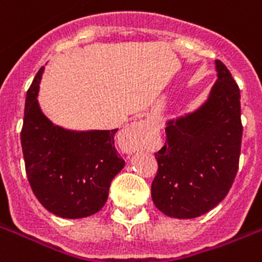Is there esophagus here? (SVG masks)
Wrapping results in <instances>:
<instances>
[{
	"instance_id": "esophagus-1",
	"label": "esophagus",
	"mask_w": 262,
	"mask_h": 262,
	"mask_svg": "<svg viewBox=\"0 0 262 262\" xmlns=\"http://www.w3.org/2000/svg\"><path fill=\"white\" fill-rule=\"evenodd\" d=\"M148 127L149 126H148L146 122L140 121V122H135L127 129H125V132L122 133V138H124L125 148H126L127 152H133V150L137 149L138 142H140L142 136L146 133Z\"/></svg>"
}]
</instances>
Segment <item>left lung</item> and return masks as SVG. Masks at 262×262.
I'll return each mask as SVG.
<instances>
[{"label": "left lung", "instance_id": "obj_1", "mask_svg": "<svg viewBox=\"0 0 262 262\" xmlns=\"http://www.w3.org/2000/svg\"><path fill=\"white\" fill-rule=\"evenodd\" d=\"M218 79L207 101L167 122L165 144L155 157L152 201L172 218H196L225 199L234 182L242 141L241 94L230 71L215 60Z\"/></svg>", "mask_w": 262, "mask_h": 262}]
</instances>
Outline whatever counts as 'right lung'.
<instances>
[{"label": "right lung", "mask_w": 262, "mask_h": 262, "mask_svg": "<svg viewBox=\"0 0 262 262\" xmlns=\"http://www.w3.org/2000/svg\"><path fill=\"white\" fill-rule=\"evenodd\" d=\"M44 67L27 91L21 146L32 191L60 218H84L98 212L109 196L110 183L124 168L113 130H67L51 122L37 102Z\"/></svg>", "instance_id": "add662e5"}]
</instances>
